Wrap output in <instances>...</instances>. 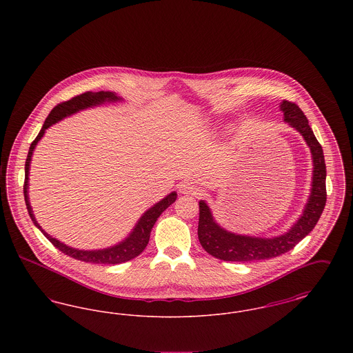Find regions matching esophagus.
Returning <instances> with one entry per match:
<instances>
[{"label": "esophagus", "mask_w": 353, "mask_h": 353, "mask_svg": "<svg viewBox=\"0 0 353 353\" xmlns=\"http://www.w3.org/2000/svg\"><path fill=\"white\" fill-rule=\"evenodd\" d=\"M179 190L183 194H193V196H196V194H199L200 188H199V185L193 183V181H184V183L179 185Z\"/></svg>", "instance_id": "34e87169"}]
</instances>
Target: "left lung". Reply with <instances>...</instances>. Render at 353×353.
I'll return each mask as SVG.
<instances>
[{
  "label": "left lung",
  "instance_id": "left-lung-1",
  "mask_svg": "<svg viewBox=\"0 0 353 353\" xmlns=\"http://www.w3.org/2000/svg\"><path fill=\"white\" fill-rule=\"evenodd\" d=\"M283 120L290 127L302 134L308 145L312 157V181L307 203L296 222L283 234L275 236H254V235L236 234L222 228L213 217L212 209L208 202L201 200L200 219H199V239L205 252L219 258L221 261L230 262H254L275 258L294 249L305 235L318 223L323 209L327 201L325 192V163L319 141L316 140L308 120L302 110L291 101L281 103Z\"/></svg>",
  "mask_w": 353,
  "mask_h": 353
}]
</instances>
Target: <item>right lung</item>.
Instances as JSON below:
<instances>
[{"instance_id":"add662e5","label":"right lung","mask_w":353,"mask_h":353,"mask_svg":"<svg viewBox=\"0 0 353 353\" xmlns=\"http://www.w3.org/2000/svg\"><path fill=\"white\" fill-rule=\"evenodd\" d=\"M117 101H123V98H120L118 94L111 92V91H99V92H84L79 97L72 98L71 101H65L58 104L57 107H54L51 110L50 114L48 119L45 120L41 131L38 136L35 137L28 153V159L25 163V185H23V196H25V202H26V208L29 212V216L33 221L34 225L43 233V235L50 241L51 243L59 249L61 252H65L68 256L75 258L78 261H83V262H90V263H101V265H118L123 263L127 261L134 259V256H137L140 252L147 248L148 242H150V235H151L152 228L156 223L157 219L160 217V214L170 206L173 202L177 199V193L172 192L168 196H165L161 201L156 202L153 206H151L148 210H145L139 221L134 223V229L131 230V233L127 235L123 241H120L117 245L110 246V248H104V249H98V250H81V249H75L68 246L66 243L58 241L57 238L48 234L42 226L38 223V221L35 219L33 213V208L30 205V199H29V173H30V164H32V157H33V152L38 144V141L43 137V134L46 132L48 128H50L52 124L68 118L79 111H83L87 108H94L105 103H117Z\"/></svg>"}]
</instances>
